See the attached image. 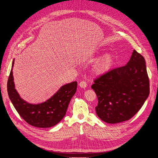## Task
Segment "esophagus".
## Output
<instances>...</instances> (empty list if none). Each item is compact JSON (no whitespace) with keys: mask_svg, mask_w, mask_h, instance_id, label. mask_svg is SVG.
<instances>
[{"mask_svg":"<svg viewBox=\"0 0 158 158\" xmlns=\"http://www.w3.org/2000/svg\"><path fill=\"white\" fill-rule=\"evenodd\" d=\"M79 85L81 87V88H85V87H86V85H87V83H86V82H85V81H81V82H80V84H79Z\"/></svg>","mask_w":158,"mask_h":158,"instance_id":"obj_1","label":"esophagus"}]
</instances>
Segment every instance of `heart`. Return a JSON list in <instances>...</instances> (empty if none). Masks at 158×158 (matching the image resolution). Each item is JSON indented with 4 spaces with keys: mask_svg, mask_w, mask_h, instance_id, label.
Returning <instances> with one entry per match:
<instances>
[{
    "mask_svg": "<svg viewBox=\"0 0 158 158\" xmlns=\"http://www.w3.org/2000/svg\"><path fill=\"white\" fill-rule=\"evenodd\" d=\"M113 64V56L110 54L106 55L98 63L96 67L97 73L99 74L106 73L111 69Z\"/></svg>",
    "mask_w": 158,
    "mask_h": 158,
    "instance_id": "b5f03b06",
    "label": "heart"
}]
</instances>
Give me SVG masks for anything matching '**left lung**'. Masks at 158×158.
Listing matches in <instances>:
<instances>
[{"label": "left lung", "mask_w": 158, "mask_h": 158, "mask_svg": "<svg viewBox=\"0 0 158 158\" xmlns=\"http://www.w3.org/2000/svg\"><path fill=\"white\" fill-rule=\"evenodd\" d=\"M97 95L98 116L115 124L131 119L144 105L150 94L145 59L134 49L127 64L114 68L94 80Z\"/></svg>", "instance_id": "left-lung-1"}]
</instances>
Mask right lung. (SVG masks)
Returning <instances> with one entry per match:
<instances>
[{
    "label": "right lung",
    "instance_id": "obj_1",
    "mask_svg": "<svg viewBox=\"0 0 158 158\" xmlns=\"http://www.w3.org/2000/svg\"><path fill=\"white\" fill-rule=\"evenodd\" d=\"M7 82L9 98L20 117L29 125L38 128H49L56 125L65 116L70 99L77 89V82H73L61 87L47 102L32 105L26 103L20 97L14 88L12 67Z\"/></svg>",
    "mask_w": 158,
    "mask_h": 158
}]
</instances>
